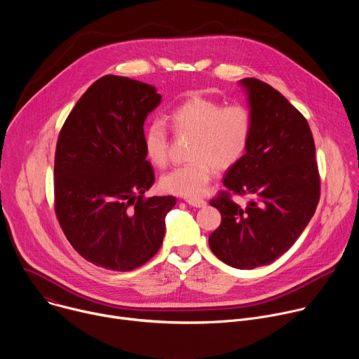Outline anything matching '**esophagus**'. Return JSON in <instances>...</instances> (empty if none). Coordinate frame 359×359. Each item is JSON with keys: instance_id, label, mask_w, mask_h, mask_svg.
<instances>
[{"instance_id": "34e87169", "label": "esophagus", "mask_w": 359, "mask_h": 359, "mask_svg": "<svg viewBox=\"0 0 359 359\" xmlns=\"http://www.w3.org/2000/svg\"><path fill=\"white\" fill-rule=\"evenodd\" d=\"M186 203L189 204V206L191 208H197V209H201V208H206V200L203 198H186Z\"/></svg>"}]
</instances>
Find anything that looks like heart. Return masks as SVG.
Masks as SVG:
<instances>
[{
  "label": "heart",
  "instance_id": "b5f03b06",
  "mask_svg": "<svg viewBox=\"0 0 359 359\" xmlns=\"http://www.w3.org/2000/svg\"><path fill=\"white\" fill-rule=\"evenodd\" d=\"M176 135L194 137L189 150L191 162L177 166L161 177V189L186 198L200 197L213 179L215 168L226 170L244 155L251 136V115L243 105L223 107L203 96L184 100L170 114ZM146 159L163 168L169 158V135L162 121L150 122L143 132Z\"/></svg>",
  "mask_w": 359,
  "mask_h": 359
}]
</instances>
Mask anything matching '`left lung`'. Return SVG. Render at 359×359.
I'll return each instance as SVG.
<instances>
[{
    "label": "left lung",
    "mask_w": 359,
    "mask_h": 359,
    "mask_svg": "<svg viewBox=\"0 0 359 359\" xmlns=\"http://www.w3.org/2000/svg\"><path fill=\"white\" fill-rule=\"evenodd\" d=\"M238 85L247 95L251 136L243 158L226 170L227 191L210 201L222 223L209 244L223 263L252 270L277 260L310 223L320 175L306 119L269 83L245 78ZM230 191L253 198L241 210Z\"/></svg>",
    "instance_id": "left-lung-1"
}]
</instances>
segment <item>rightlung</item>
<instances>
[{
	"instance_id": "right-lung-1",
	"label": "right lung",
	"mask_w": 359,
	"mask_h": 359,
	"mask_svg": "<svg viewBox=\"0 0 359 359\" xmlns=\"http://www.w3.org/2000/svg\"><path fill=\"white\" fill-rule=\"evenodd\" d=\"M161 102L155 86L107 75L88 88L61 129L55 213L71 245L95 266L130 271L162 245L176 198H143L155 175L142 142L143 123Z\"/></svg>"
}]
</instances>
